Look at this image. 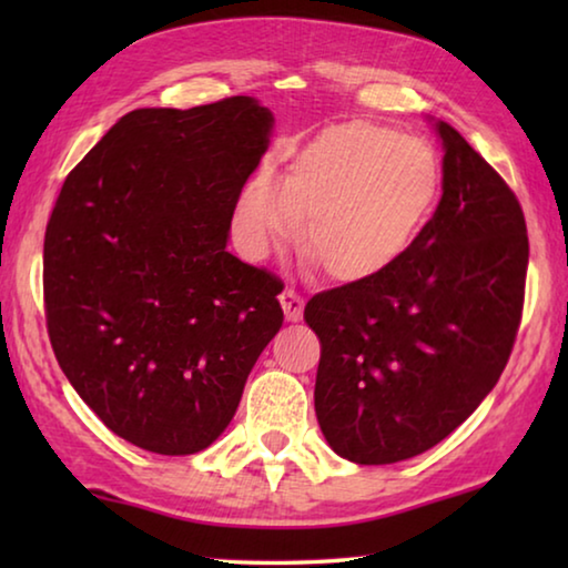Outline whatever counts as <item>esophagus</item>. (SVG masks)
<instances>
[{
    "label": "esophagus",
    "mask_w": 568,
    "mask_h": 568,
    "mask_svg": "<svg viewBox=\"0 0 568 568\" xmlns=\"http://www.w3.org/2000/svg\"><path fill=\"white\" fill-rule=\"evenodd\" d=\"M281 305H283L287 321L295 323V321L303 318V307H305V303H303L301 293L293 291V287H285V291L281 293Z\"/></svg>",
    "instance_id": "34e87169"
}]
</instances>
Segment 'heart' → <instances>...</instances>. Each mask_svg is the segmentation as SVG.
Here are the masks:
<instances>
[{"instance_id":"1","label":"heart","mask_w":568,"mask_h":568,"mask_svg":"<svg viewBox=\"0 0 568 568\" xmlns=\"http://www.w3.org/2000/svg\"><path fill=\"white\" fill-rule=\"evenodd\" d=\"M440 165L426 142L376 122H343L297 152L283 182L257 175L237 200L235 223L253 257L301 235L311 261L338 283L388 273L434 215Z\"/></svg>"}]
</instances>
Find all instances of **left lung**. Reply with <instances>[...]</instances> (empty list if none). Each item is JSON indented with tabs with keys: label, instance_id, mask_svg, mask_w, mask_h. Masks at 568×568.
I'll return each mask as SVG.
<instances>
[{
	"label": "left lung",
	"instance_id": "left-lung-1",
	"mask_svg": "<svg viewBox=\"0 0 568 568\" xmlns=\"http://www.w3.org/2000/svg\"><path fill=\"white\" fill-rule=\"evenodd\" d=\"M444 197L400 263L313 295L315 413L335 454L396 464L478 408L521 325L528 235L506 180L446 122Z\"/></svg>",
	"mask_w": 568,
	"mask_h": 568
}]
</instances>
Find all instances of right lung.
I'll use <instances>...</instances> for the list:
<instances>
[{"instance_id":"add662e5","label":"right lung","mask_w":568,"mask_h":568,"mask_svg":"<svg viewBox=\"0 0 568 568\" xmlns=\"http://www.w3.org/2000/svg\"><path fill=\"white\" fill-rule=\"evenodd\" d=\"M273 114L253 98L145 108L67 175L44 233L57 363L112 434L162 456L207 448L283 325V281L227 253Z\"/></svg>"}]
</instances>
